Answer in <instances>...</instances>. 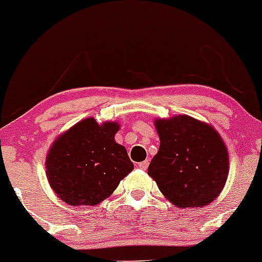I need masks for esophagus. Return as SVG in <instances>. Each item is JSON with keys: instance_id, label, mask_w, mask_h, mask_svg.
Segmentation results:
<instances>
[{"instance_id": "esophagus-1", "label": "esophagus", "mask_w": 262, "mask_h": 262, "mask_svg": "<svg viewBox=\"0 0 262 262\" xmlns=\"http://www.w3.org/2000/svg\"><path fill=\"white\" fill-rule=\"evenodd\" d=\"M138 166H139V169H142V170H146V169H148V166H149V162H148V160H144V162L138 164Z\"/></svg>"}]
</instances>
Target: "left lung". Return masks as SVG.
Listing matches in <instances>:
<instances>
[{
	"instance_id": "obj_1",
	"label": "left lung",
	"mask_w": 262,
	"mask_h": 262,
	"mask_svg": "<svg viewBox=\"0 0 262 262\" xmlns=\"http://www.w3.org/2000/svg\"><path fill=\"white\" fill-rule=\"evenodd\" d=\"M160 139L148 168L162 194L178 208H201L220 195L229 174L223 138L208 123L185 116L154 120Z\"/></svg>"
}]
</instances>
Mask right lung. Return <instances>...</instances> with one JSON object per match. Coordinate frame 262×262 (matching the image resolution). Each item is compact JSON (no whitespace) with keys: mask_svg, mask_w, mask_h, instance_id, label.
I'll return each instance as SVG.
<instances>
[{"mask_svg":"<svg viewBox=\"0 0 262 262\" xmlns=\"http://www.w3.org/2000/svg\"><path fill=\"white\" fill-rule=\"evenodd\" d=\"M117 122L85 118L56 138L46 157L51 188L68 205H97L113 194L134 169L126 149L114 136Z\"/></svg>","mask_w":262,"mask_h":262,"instance_id":"1","label":"right lung"}]
</instances>
